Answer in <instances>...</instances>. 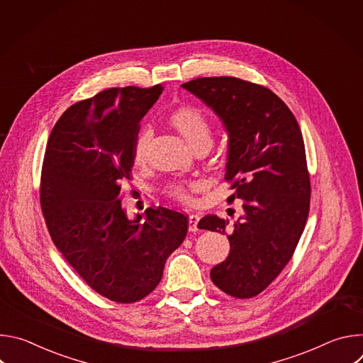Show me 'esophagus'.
I'll use <instances>...</instances> for the list:
<instances>
[{
    "label": "esophagus",
    "mask_w": 363,
    "mask_h": 363,
    "mask_svg": "<svg viewBox=\"0 0 363 363\" xmlns=\"http://www.w3.org/2000/svg\"><path fill=\"white\" fill-rule=\"evenodd\" d=\"M188 221H189V231H196L198 230V221H199V216L196 214H191L188 217Z\"/></svg>",
    "instance_id": "obj_1"
}]
</instances>
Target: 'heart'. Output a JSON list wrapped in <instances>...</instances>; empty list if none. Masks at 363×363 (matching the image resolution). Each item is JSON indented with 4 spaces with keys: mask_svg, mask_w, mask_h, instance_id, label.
Listing matches in <instances>:
<instances>
[{
    "mask_svg": "<svg viewBox=\"0 0 363 363\" xmlns=\"http://www.w3.org/2000/svg\"><path fill=\"white\" fill-rule=\"evenodd\" d=\"M171 123L175 129L185 138V140L194 146L202 140H211V126L208 118L196 106H181L175 109L169 116ZM153 136V129L150 125H143L135 138L133 157L140 161L145 158L147 146ZM169 191L179 199H188L189 194L182 184L169 185Z\"/></svg>",
    "mask_w": 363,
    "mask_h": 363,
    "instance_id": "1",
    "label": "heart"
}]
</instances>
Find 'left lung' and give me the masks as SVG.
<instances>
[{
    "instance_id": "1",
    "label": "left lung",
    "mask_w": 363,
    "mask_h": 363,
    "mask_svg": "<svg viewBox=\"0 0 363 363\" xmlns=\"http://www.w3.org/2000/svg\"><path fill=\"white\" fill-rule=\"evenodd\" d=\"M182 87L223 121L228 133L225 179L242 199V216L230 224L205 216L202 230L227 234L230 254L213 267L211 280L224 293L250 298L286 267L304 230L310 178L298 123L267 87L237 77H201Z\"/></svg>"
}]
</instances>
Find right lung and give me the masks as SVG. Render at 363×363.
<instances>
[{
  "instance_id": "1",
  "label": "right lung",
  "mask_w": 363,
  "mask_h": 363,
  "mask_svg": "<svg viewBox=\"0 0 363 363\" xmlns=\"http://www.w3.org/2000/svg\"><path fill=\"white\" fill-rule=\"evenodd\" d=\"M164 87L103 90L69 108L50 133L41 171V210L55 245L99 294L118 303L146 297L188 231L184 214L122 210L139 122Z\"/></svg>"
}]
</instances>
